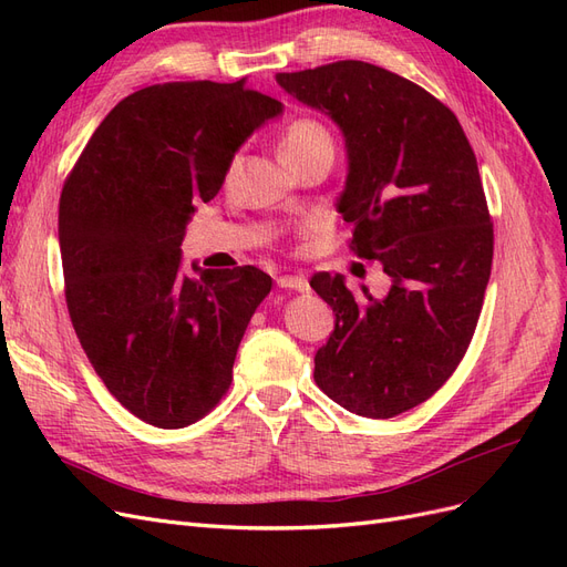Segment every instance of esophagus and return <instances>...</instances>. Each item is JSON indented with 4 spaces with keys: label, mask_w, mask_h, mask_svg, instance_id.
<instances>
[{
    "label": "esophagus",
    "mask_w": 567,
    "mask_h": 567,
    "mask_svg": "<svg viewBox=\"0 0 567 567\" xmlns=\"http://www.w3.org/2000/svg\"><path fill=\"white\" fill-rule=\"evenodd\" d=\"M279 288H288V290H300V293H307L310 290V284L302 277V274H286V277L277 279Z\"/></svg>",
    "instance_id": "esophagus-1"
}]
</instances>
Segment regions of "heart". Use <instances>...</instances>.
<instances>
[{
	"label": "heart",
	"instance_id": "obj_1",
	"mask_svg": "<svg viewBox=\"0 0 567 567\" xmlns=\"http://www.w3.org/2000/svg\"><path fill=\"white\" fill-rule=\"evenodd\" d=\"M279 148H281V158L288 163L319 148L333 151V136L321 123H317V120L300 117L286 127Z\"/></svg>",
	"mask_w": 567,
	"mask_h": 567
}]
</instances>
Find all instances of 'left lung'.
Returning a JSON list of instances; mask_svg holds the SVG:
<instances>
[{
	"label": "left lung",
	"mask_w": 567,
	"mask_h": 567,
	"mask_svg": "<svg viewBox=\"0 0 567 567\" xmlns=\"http://www.w3.org/2000/svg\"><path fill=\"white\" fill-rule=\"evenodd\" d=\"M277 82L329 115L348 148L336 203L350 248L379 260L385 298L319 271L310 286L336 329L315 354V381L367 419L425 402L456 371L483 310L494 234L475 153L456 115L419 84L364 61H338Z\"/></svg>",
	"instance_id": "left-lung-1"
}]
</instances>
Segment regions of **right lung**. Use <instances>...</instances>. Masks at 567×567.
Wrapping results in <instances>:
<instances>
[{"label":"right lung","mask_w":567,"mask_h":567,"mask_svg":"<svg viewBox=\"0 0 567 567\" xmlns=\"http://www.w3.org/2000/svg\"><path fill=\"white\" fill-rule=\"evenodd\" d=\"M281 101L238 82H165L96 127L59 203L65 302L113 398L156 427L203 419L231 385L238 342L271 277L182 271L196 203L217 196L236 151Z\"/></svg>","instance_id":"1"}]
</instances>
